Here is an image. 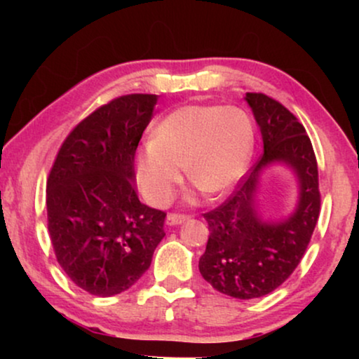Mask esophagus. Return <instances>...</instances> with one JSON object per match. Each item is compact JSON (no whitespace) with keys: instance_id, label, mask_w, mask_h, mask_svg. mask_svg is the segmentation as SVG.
<instances>
[{"instance_id":"obj_1","label":"esophagus","mask_w":359,"mask_h":359,"mask_svg":"<svg viewBox=\"0 0 359 359\" xmlns=\"http://www.w3.org/2000/svg\"><path fill=\"white\" fill-rule=\"evenodd\" d=\"M188 217H189V215H186V214L171 212V214H168V217H166V224H168V225H178L181 222H184V220Z\"/></svg>"}]
</instances>
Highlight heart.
<instances>
[{"label": "heart", "instance_id": "1", "mask_svg": "<svg viewBox=\"0 0 359 359\" xmlns=\"http://www.w3.org/2000/svg\"><path fill=\"white\" fill-rule=\"evenodd\" d=\"M255 144L253 124L235 106H183L156 126L154 140L137 160L145 198L163 205L181 183V171L209 196L227 193L248 168Z\"/></svg>", "mask_w": 359, "mask_h": 359}]
</instances>
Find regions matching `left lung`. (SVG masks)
<instances>
[{
  "label": "left lung",
  "mask_w": 359,
  "mask_h": 359,
  "mask_svg": "<svg viewBox=\"0 0 359 359\" xmlns=\"http://www.w3.org/2000/svg\"><path fill=\"white\" fill-rule=\"evenodd\" d=\"M263 137L264 154L243 175L233 193L204 214L209 225L199 259L203 278L219 292L237 299L263 297L281 286L306 253L320 214L317 158L296 116L263 93H247ZM271 161H284L298 173L302 199L291 218L263 223L252 209L257 173Z\"/></svg>",
  "instance_id": "left-lung-1"
}]
</instances>
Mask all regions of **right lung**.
Returning a JSON list of instances; mask_svg holds the SVG:
<instances>
[{
  "instance_id": "obj_1",
  "label": "right lung",
  "mask_w": 359,
  "mask_h": 359,
  "mask_svg": "<svg viewBox=\"0 0 359 359\" xmlns=\"http://www.w3.org/2000/svg\"><path fill=\"white\" fill-rule=\"evenodd\" d=\"M155 95L97 107L63 140L47 178V227L55 258L78 287L107 297L149 269L166 212L135 194V150Z\"/></svg>"
}]
</instances>
